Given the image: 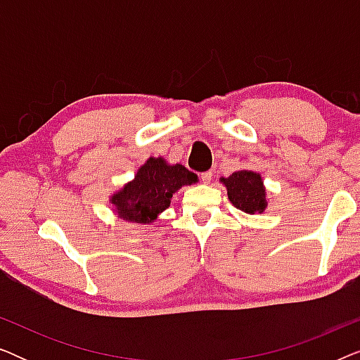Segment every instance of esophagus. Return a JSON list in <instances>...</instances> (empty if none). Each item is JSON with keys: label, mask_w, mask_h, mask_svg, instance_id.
Wrapping results in <instances>:
<instances>
[{"label": "esophagus", "mask_w": 360, "mask_h": 360, "mask_svg": "<svg viewBox=\"0 0 360 360\" xmlns=\"http://www.w3.org/2000/svg\"><path fill=\"white\" fill-rule=\"evenodd\" d=\"M200 179L203 184H210L211 179H213V174L211 172H203V174H200Z\"/></svg>", "instance_id": "esophagus-1"}]
</instances>
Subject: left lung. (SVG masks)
Here are the masks:
<instances>
[{
    "label": "left lung",
    "instance_id": "8db88e82",
    "mask_svg": "<svg viewBox=\"0 0 360 360\" xmlns=\"http://www.w3.org/2000/svg\"><path fill=\"white\" fill-rule=\"evenodd\" d=\"M228 198L236 208L248 214L264 213L267 208V198H265V186L262 176L252 170H239L229 175L228 179H221Z\"/></svg>",
    "mask_w": 360,
    "mask_h": 360
}]
</instances>
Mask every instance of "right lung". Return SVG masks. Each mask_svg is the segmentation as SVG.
Returning a JSON list of instances; mask_svg holds the SVG:
<instances>
[{"mask_svg": "<svg viewBox=\"0 0 360 360\" xmlns=\"http://www.w3.org/2000/svg\"><path fill=\"white\" fill-rule=\"evenodd\" d=\"M198 181L186 167L169 165L162 157H150L137 170L134 180L111 196L110 201L121 219L149 224L170 206V200L184 185Z\"/></svg>", "mask_w": 360, "mask_h": 360, "instance_id": "obj_1", "label": "right lung"}]
</instances>
